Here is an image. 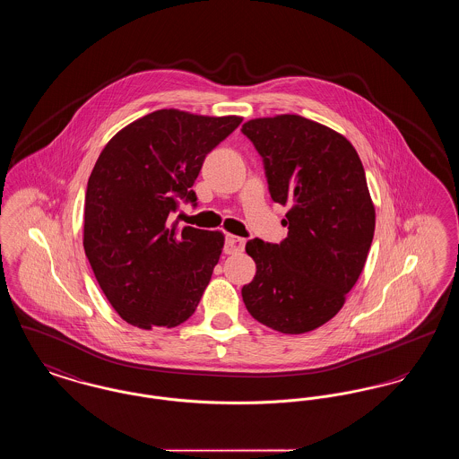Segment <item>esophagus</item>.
Masks as SVG:
<instances>
[{
	"label": "esophagus",
	"mask_w": 459,
	"mask_h": 459,
	"mask_svg": "<svg viewBox=\"0 0 459 459\" xmlns=\"http://www.w3.org/2000/svg\"><path fill=\"white\" fill-rule=\"evenodd\" d=\"M244 246H246V239L238 238V236H232V234H227V238H225V249L223 251L227 255H236V253L244 251Z\"/></svg>",
	"instance_id": "34e87169"
}]
</instances>
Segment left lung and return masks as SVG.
Here are the masks:
<instances>
[{
  "mask_svg": "<svg viewBox=\"0 0 459 459\" xmlns=\"http://www.w3.org/2000/svg\"><path fill=\"white\" fill-rule=\"evenodd\" d=\"M240 131L262 154L270 196L289 206L281 244H246L256 275L242 301L263 325L305 333L339 313L367 263L375 208L365 170L342 134L299 115L255 118Z\"/></svg>",
  "mask_w": 459,
  "mask_h": 459,
  "instance_id": "left-lung-1",
  "label": "left lung"
}]
</instances>
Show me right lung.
<instances>
[{"label":"right lung","mask_w":459,"mask_h":459,"mask_svg":"<svg viewBox=\"0 0 459 459\" xmlns=\"http://www.w3.org/2000/svg\"><path fill=\"white\" fill-rule=\"evenodd\" d=\"M240 122L156 109L100 154L86 191L84 251L109 305L134 327H177L196 311L225 238L178 229L170 215L180 199L196 204L206 154Z\"/></svg>","instance_id":"1"}]
</instances>
